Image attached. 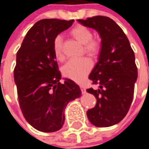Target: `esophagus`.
I'll use <instances>...</instances> for the list:
<instances>
[{
  "label": "esophagus",
  "instance_id": "esophagus-1",
  "mask_svg": "<svg viewBox=\"0 0 149 149\" xmlns=\"http://www.w3.org/2000/svg\"><path fill=\"white\" fill-rule=\"evenodd\" d=\"M80 88H81V91H82V93H83V94L86 93V89H85V88H84L83 86H80Z\"/></svg>",
  "mask_w": 149,
  "mask_h": 149
}]
</instances>
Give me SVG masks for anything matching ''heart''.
Returning <instances> with one entry per match:
<instances>
[{"instance_id":"heart-1","label":"heart","mask_w":149,"mask_h":149,"mask_svg":"<svg viewBox=\"0 0 149 149\" xmlns=\"http://www.w3.org/2000/svg\"><path fill=\"white\" fill-rule=\"evenodd\" d=\"M72 35L80 44L84 45V51L90 55L94 56L100 50V45L97 41L93 40V33L88 28L83 25L76 26L71 31ZM54 54L57 60L62 61L64 59L62 52V39L61 36H57L54 40ZM92 68V62L88 58L72 59L66 62L63 66V74L66 77L75 82H81L85 78L87 74Z\"/></svg>"}]
</instances>
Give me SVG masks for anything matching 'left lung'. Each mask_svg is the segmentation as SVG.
Returning a JSON list of instances; mask_svg holds the SVG:
<instances>
[{
    "label": "left lung",
    "mask_w": 149,
    "mask_h": 149,
    "mask_svg": "<svg viewBox=\"0 0 149 149\" xmlns=\"http://www.w3.org/2000/svg\"><path fill=\"white\" fill-rule=\"evenodd\" d=\"M77 22L95 29L101 39L98 62L88 77L98 88L87 89L97 103L87 111L88 118L97 127L114 126L126 116L132 102L137 79L134 52L123 30L111 18L95 16Z\"/></svg>",
    "instance_id": "8db88e82"
}]
</instances>
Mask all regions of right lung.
<instances>
[{"label": "right lung", "instance_id": "1", "mask_svg": "<svg viewBox=\"0 0 149 149\" xmlns=\"http://www.w3.org/2000/svg\"><path fill=\"white\" fill-rule=\"evenodd\" d=\"M74 20L42 19L27 33L17 53L14 81L22 115L36 130L53 132L65 120L67 104L81 97L79 86L65 78L60 83L61 72L54 54V40L70 28Z\"/></svg>", "mask_w": 149, "mask_h": 149}]
</instances>
